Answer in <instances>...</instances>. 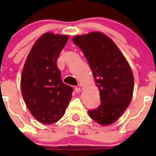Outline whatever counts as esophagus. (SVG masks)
Returning <instances> with one entry per match:
<instances>
[{
	"label": "esophagus",
	"instance_id": "obj_1",
	"mask_svg": "<svg viewBox=\"0 0 156 156\" xmlns=\"http://www.w3.org/2000/svg\"><path fill=\"white\" fill-rule=\"evenodd\" d=\"M75 91L76 93H80L81 91V88L80 87H75Z\"/></svg>",
	"mask_w": 156,
	"mask_h": 156
}]
</instances>
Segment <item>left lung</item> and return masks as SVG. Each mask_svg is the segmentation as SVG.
<instances>
[{
  "mask_svg": "<svg viewBox=\"0 0 156 156\" xmlns=\"http://www.w3.org/2000/svg\"><path fill=\"white\" fill-rule=\"evenodd\" d=\"M82 50L99 89L101 105L89 110L92 119L103 126L112 124L129 105L133 91V76L118 47L101 32L73 38Z\"/></svg>",
  "mask_w": 156,
  "mask_h": 156,
  "instance_id": "8db88e82",
  "label": "left lung"
}]
</instances>
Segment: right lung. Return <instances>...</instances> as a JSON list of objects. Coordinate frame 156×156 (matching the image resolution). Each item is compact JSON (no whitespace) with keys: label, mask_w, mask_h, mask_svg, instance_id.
I'll return each instance as SVG.
<instances>
[{"label":"right lung","mask_w":156,"mask_h":156,"mask_svg":"<svg viewBox=\"0 0 156 156\" xmlns=\"http://www.w3.org/2000/svg\"><path fill=\"white\" fill-rule=\"evenodd\" d=\"M68 36L46 33L36 41L21 77L22 94L31 114L44 124L61 119L72 98V87L62 81L57 59Z\"/></svg>","instance_id":"obj_1"}]
</instances>
